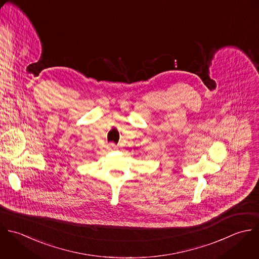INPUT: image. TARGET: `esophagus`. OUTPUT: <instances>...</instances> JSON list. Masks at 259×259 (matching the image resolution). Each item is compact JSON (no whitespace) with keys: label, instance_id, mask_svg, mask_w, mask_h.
I'll return each instance as SVG.
<instances>
[{"label":"esophagus","instance_id":"obj_1","mask_svg":"<svg viewBox=\"0 0 259 259\" xmlns=\"http://www.w3.org/2000/svg\"><path fill=\"white\" fill-rule=\"evenodd\" d=\"M116 149V146L114 145V144H110L109 146H108V150L109 151H114Z\"/></svg>","mask_w":259,"mask_h":259}]
</instances>
